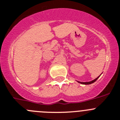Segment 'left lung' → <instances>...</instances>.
I'll use <instances>...</instances> for the list:
<instances>
[{
  "instance_id": "obj_1",
  "label": "left lung",
  "mask_w": 120,
  "mask_h": 120,
  "mask_svg": "<svg viewBox=\"0 0 120 120\" xmlns=\"http://www.w3.org/2000/svg\"><path fill=\"white\" fill-rule=\"evenodd\" d=\"M100 77V76H98V77H97V78H96V79H94V80H92V81H91V82H79V83H82V84H85V85H89V84H91V83H94V82H96V80H97V79H98V77Z\"/></svg>"
}]
</instances>
